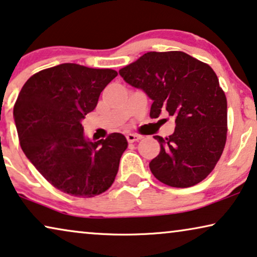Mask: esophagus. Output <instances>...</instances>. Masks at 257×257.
<instances>
[{"label": "esophagus", "mask_w": 257, "mask_h": 257, "mask_svg": "<svg viewBox=\"0 0 257 257\" xmlns=\"http://www.w3.org/2000/svg\"><path fill=\"white\" fill-rule=\"evenodd\" d=\"M142 136L141 135H138V134H128L126 135V140H128V142H136L139 141V140H141Z\"/></svg>", "instance_id": "1"}]
</instances>
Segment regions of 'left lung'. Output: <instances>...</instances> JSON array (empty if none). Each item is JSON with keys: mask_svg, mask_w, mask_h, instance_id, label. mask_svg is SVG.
Here are the masks:
<instances>
[{"mask_svg": "<svg viewBox=\"0 0 257 257\" xmlns=\"http://www.w3.org/2000/svg\"><path fill=\"white\" fill-rule=\"evenodd\" d=\"M118 73L152 98L150 117H175L169 138L154 136L161 150L149 163L153 175L176 188L206 179L227 140V98L215 71L183 51H149Z\"/></svg>", "mask_w": 257, "mask_h": 257, "instance_id": "8db88e82", "label": "left lung"}]
</instances>
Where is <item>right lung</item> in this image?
Here are the masks:
<instances>
[{
	"label": "right lung",
	"instance_id": "right-lung-1",
	"mask_svg": "<svg viewBox=\"0 0 257 257\" xmlns=\"http://www.w3.org/2000/svg\"><path fill=\"white\" fill-rule=\"evenodd\" d=\"M116 76L112 69L62 63L34 74L20 91L14 119L21 148L41 175L63 193L94 197L114 183L126 139L112 133L90 141L82 119Z\"/></svg>",
	"mask_w": 257,
	"mask_h": 257
}]
</instances>
